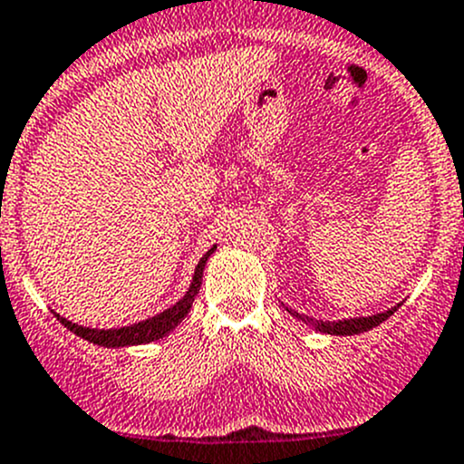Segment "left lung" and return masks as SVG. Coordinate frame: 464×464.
Returning a JSON list of instances; mask_svg holds the SVG:
<instances>
[{
	"mask_svg": "<svg viewBox=\"0 0 464 464\" xmlns=\"http://www.w3.org/2000/svg\"><path fill=\"white\" fill-rule=\"evenodd\" d=\"M285 310L289 312L291 316H295V319H298V321H305V324H310L312 328L319 330V333L339 334V337H343V334H360V333H367V330L376 328V325H381L382 321L390 319V316L394 314L396 310H399V305L390 307V310L381 312V314L355 316V319H343V321H314V319H310V316L301 314V312L289 310V307H286V305H285Z\"/></svg>",
	"mask_w": 464,
	"mask_h": 464,
	"instance_id": "1",
	"label": "left lung"
}]
</instances>
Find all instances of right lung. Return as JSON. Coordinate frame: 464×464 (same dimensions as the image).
Instances as JSON below:
<instances>
[{
  "label": "right lung",
  "instance_id": "add662e5",
  "mask_svg": "<svg viewBox=\"0 0 464 464\" xmlns=\"http://www.w3.org/2000/svg\"><path fill=\"white\" fill-rule=\"evenodd\" d=\"M214 250H216V246H211V248L200 257L196 271H193V280H191V285H188L187 294H184L182 298L175 303V305H170L169 310L159 312V314L152 316V319L139 321V324L125 325V328L100 330V328H86V325L72 324V321H68L65 316L56 314V312H54V316L65 325V328L70 330V333H74L77 337H82V339H86V342L97 343V346H104V348L139 346V343L157 342V339L166 337L170 330L178 328V325L182 324L184 316L191 312V305H193V301H196V295H198V291H200V285H202V271H205L207 259L214 255Z\"/></svg>",
  "mask_w": 464,
  "mask_h": 464
}]
</instances>
